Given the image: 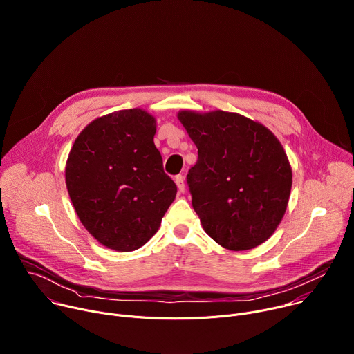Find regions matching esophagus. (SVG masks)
I'll use <instances>...</instances> for the list:
<instances>
[{
    "mask_svg": "<svg viewBox=\"0 0 354 354\" xmlns=\"http://www.w3.org/2000/svg\"><path fill=\"white\" fill-rule=\"evenodd\" d=\"M175 183H176V186H178V189H179V192H185V179H183V176L182 175H178V176H175Z\"/></svg>",
    "mask_w": 354,
    "mask_h": 354,
    "instance_id": "34e87169",
    "label": "esophagus"
}]
</instances>
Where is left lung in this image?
I'll return each mask as SVG.
<instances>
[{
    "instance_id": "1",
    "label": "left lung",
    "mask_w": 354,
    "mask_h": 354,
    "mask_svg": "<svg viewBox=\"0 0 354 354\" xmlns=\"http://www.w3.org/2000/svg\"><path fill=\"white\" fill-rule=\"evenodd\" d=\"M178 119L197 147L186 179L206 234L230 250L268 241L286 213L292 183L280 141L238 113L182 111Z\"/></svg>"
}]
</instances>
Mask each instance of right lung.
<instances>
[{
    "instance_id": "1",
    "label": "right lung",
    "mask_w": 354,
    "mask_h": 354,
    "mask_svg": "<svg viewBox=\"0 0 354 354\" xmlns=\"http://www.w3.org/2000/svg\"><path fill=\"white\" fill-rule=\"evenodd\" d=\"M156 131L154 116L126 109L91 122L71 147L66 185L73 206L86 231L109 249L141 248L175 200Z\"/></svg>"
}]
</instances>
